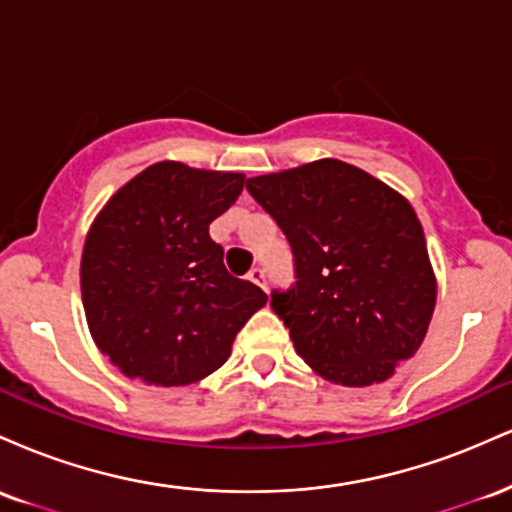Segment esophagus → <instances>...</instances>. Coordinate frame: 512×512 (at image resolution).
<instances>
[{
	"label": "esophagus",
	"mask_w": 512,
	"mask_h": 512,
	"mask_svg": "<svg viewBox=\"0 0 512 512\" xmlns=\"http://www.w3.org/2000/svg\"><path fill=\"white\" fill-rule=\"evenodd\" d=\"M248 279L252 281V284H257V286H262V289H267V281H264V269L255 267V269H252V272L248 274Z\"/></svg>",
	"instance_id": "1"
}]
</instances>
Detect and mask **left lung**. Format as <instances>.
Returning a JSON list of instances; mask_svg holds the SVG:
<instances>
[{
  "label": "left lung",
  "instance_id": "8db88e82",
  "mask_svg": "<svg viewBox=\"0 0 512 512\" xmlns=\"http://www.w3.org/2000/svg\"><path fill=\"white\" fill-rule=\"evenodd\" d=\"M245 185L296 257V286L272 293L296 354L334 385L392 378L399 361L419 351L438 296L424 228L407 197L337 158Z\"/></svg>",
  "mask_w": 512,
  "mask_h": 512
}]
</instances>
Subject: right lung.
<instances>
[{"mask_svg": "<svg viewBox=\"0 0 512 512\" xmlns=\"http://www.w3.org/2000/svg\"><path fill=\"white\" fill-rule=\"evenodd\" d=\"M243 182V173L158 161L98 211L81 252V301L93 342L122 375L199 383L264 308L267 293L228 274L209 238Z\"/></svg>", "mask_w": 512, "mask_h": 512, "instance_id": "right-lung-1", "label": "right lung"}]
</instances>
